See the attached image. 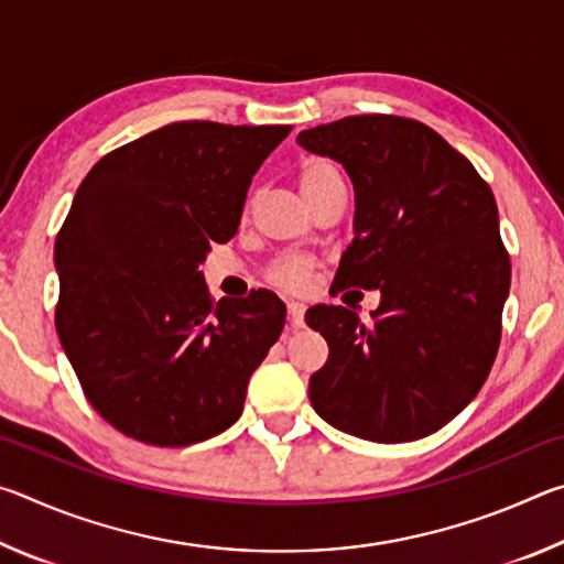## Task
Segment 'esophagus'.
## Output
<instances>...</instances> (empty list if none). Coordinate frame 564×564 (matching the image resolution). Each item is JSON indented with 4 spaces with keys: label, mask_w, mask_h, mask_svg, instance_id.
Instances as JSON below:
<instances>
[{
    "label": "esophagus",
    "mask_w": 564,
    "mask_h": 564,
    "mask_svg": "<svg viewBox=\"0 0 564 564\" xmlns=\"http://www.w3.org/2000/svg\"><path fill=\"white\" fill-rule=\"evenodd\" d=\"M303 316H305L303 303H289V323L293 328H303Z\"/></svg>",
    "instance_id": "obj_1"
}]
</instances>
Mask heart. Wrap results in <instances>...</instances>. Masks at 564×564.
<instances>
[{
  "label": "heart",
  "instance_id": "heart-1",
  "mask_svg": "<svg viewBox=\"0 0 564 564\" xmlns=\"http://www.w3.org/2000/svg\"><path fill=\"white\" fill-rule=\"evenodd\" d=\"M338 186H343V176L333 161L323 156H308L305 161H301L299 188L305 202L311 204L313 198L323 194V191L338 188ZM313 269H316V263L311 259H303V256H285V259L271 263L269 281L281 285L285 291H303L311 281Z\"/></svg>",
  "mask_w": 564,
  "mask_h": 564
}]
</instances>
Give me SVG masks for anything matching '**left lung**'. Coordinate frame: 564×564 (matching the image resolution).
<instances>
[{
	"instance_id": "8db88e82",
	"label": "left lung",
	"mask_w": 564,
	"mask_h": 564,
	"mask_svg": "<svg viewBox=\"0 0 564 564\" xmlns=\"http://www.w3.org/2000/svg\"><path fill=\"white\" fill-rule=\"evenodd\" d=\"M299 144L338 161L356 191V238L333 289L380 291L373 323L343 305L305 313L328 343L308 383L313 410L373 443L441 431L482 388L500 346L510 256L492 191L415 119L346 117L301 131Z\"/></svg>"
}]
</instances>
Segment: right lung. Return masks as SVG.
Listing matches in <instances>:
<instances>
[{
	"label": "right lung",
	"mask_w": 564,
	"mask_h": 564,
	"mask_svg": "<svg viewBox=\"0 0 564 564\" xmlns=\"http://www.w3.org/2000/svg\"><path fill=\"white\" fill-rule=\"evenodd\" d=\"M291 127L176 121L99 159L54 243L56 333L94 410L133 441L184 447L231 427L279 340L271 291L212 301V243Z\"/></svg>",
	"instance_id": "obj_1"
}]
</instances>
